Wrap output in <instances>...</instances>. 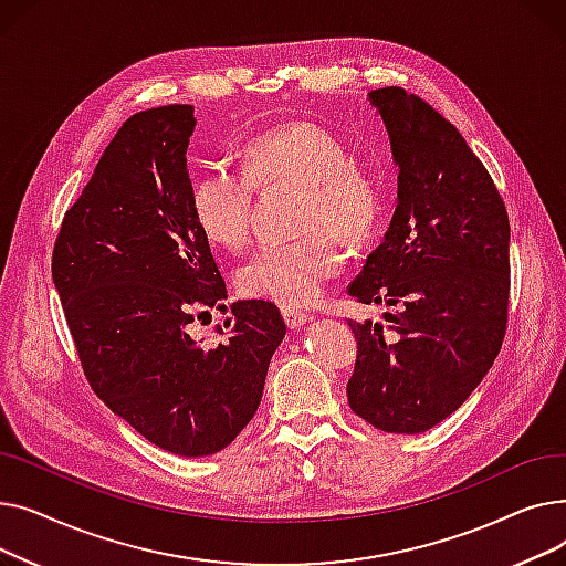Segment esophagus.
Returning a JSON list of instances; mask_svg holds the SVG:
<instances>
[{
  "label": "esophagus",
  "mask_w": 566,
  "mask_h": 566,
  "mask_svg": "<svg viewBox=\"0 0 566 566\" xmlns=\"http://www.w3.org/2000/svg\"><path fill=\"white\" fill-rule=\"evenodd\" d=\"M282 318H284V323H286V328H291V331H295V328H301V325L310 318L305 312H301L298 307H282Z\"/></svg>",
  "instance_id": "34e87169"
}]
</instances>
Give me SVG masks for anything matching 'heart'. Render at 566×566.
<instances>
[{
  "instance_id": "1",
  "label": "heart",
  "mask_w": 566,
  "mask_h": 566,
  "mask_svg": "<svg viewBox=\"0 0 566 566\" xmlns=\"http://www.w3.org/2000/svg\"><path fill=\"white\" fill-rule=\"evenodd\" d=\"M301 186L295 241L263 243L238 265L235 284L250 298L284 307L318 298L346 261L338 238L350 248L369 243L385 213L378 178L350 160L348 146L312 122L263 130L243 146V169L213 167L190 190L192 216L208 241L241 250L252 235L254 190Z\"/></svg>"
}]
</instances>
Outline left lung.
Segmentation results:
<instances>
[{
    "instance_id": "8db88e82",
    "label": "left lung",
    "mask_w": 566,
    "mask_h": 566,
    "mask_svg": "<svg viewBox=\"0 0 566 566\" xmlns=\"http://www.w3.org/2000/svg\"><path fill=\"white\" fill-rule=\"evenodd\" d=\"M399 165L397 208L348 295L397 307L348 318L358 342L350 410L385 433H422L478 388L510 316V216L484 163L424 98L369 94Z\"/></svg>"
}]
</instances>
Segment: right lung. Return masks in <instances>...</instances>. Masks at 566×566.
Segmentation results:
<instances>
[{
  "label": "right lung",
  "instance_id": "add662e5",
  "mask_svg": "<svg viewBox=\"0 0 566 566\" xmlns=\"http://www.w3.org/2000/svg\"><path fill=\"white\" fill-rule=\"evenodd\" d=\"M192 105L133 114L59 227L52 280L82 371L137 433L178 457L224 450L254 418L286 325L265 301L231 305L222 342L190 323L227 286L190 206Z\"/></svg>",
  "mask_w": 566,
  "mask_h": 566
}]
</instances>
